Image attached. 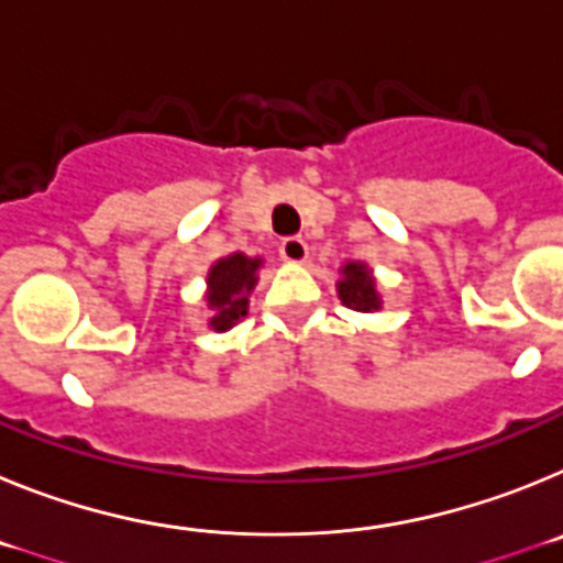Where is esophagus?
Returning <instances> with one entry per match:
<instances>
[{
  "mask_svg": "<svg viewBox=\"0 0 563 563\" xmlns=\"http://www.w3.org/2000/svg\"><path fill=\"white\" fill-rule=\"evenodd\" d=\"M278 256L290 262V265H301L307 258V242L301 236H287L282 245H278Z\"/></svg>",
  "mask_w": 563,
  "mask_h": 563,
  "instance_id": "esophagus-1",
  "label": "esophagus"
}]
</instances>
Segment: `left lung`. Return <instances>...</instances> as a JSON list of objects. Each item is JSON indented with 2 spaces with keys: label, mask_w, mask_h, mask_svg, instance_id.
Returning a JSON list of instances; mask_svg holds the SVG:
<instances>
[{
  "label": "left lung",
  "mask_w": 563,
  "mask_h": 563,
  "mask_svg": "<svg viewBox=\"0 0 563 563\" xmlns=\"http://www.w3.org/2000/svg\"><path fill=\"white\" fill-rule=\"evenodd\" d=\"M338 296H341L343 305L355 312H372L380 307L369 271H366V265H355V262L343 267V282H338Z\"/></svg>",
  "instance_id": "8db88e82"
}]
</instances>
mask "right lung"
<instances>
[{
  "mask_svg": "<svg viewBox=\"0 0 563 563\" xmlns=\"http://www.w3.org/2000/svg\"><path fill=\"white\" fill-rule=\"evenodd\" d=\"M258 258H247L242 253L220 258L208 273V305H211V327L217 332H225L236 324L239 318L247 316V292L256 285Z\"/></svg>",
  "mask_w": 563,
  "mask_h": 563,
  "instance_id": "add662e5",
  "label": "right lung"
}]
</instances>
